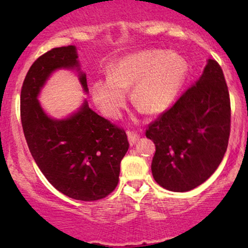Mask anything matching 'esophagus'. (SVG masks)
Listing matches in <instances>:
<instances>
[{"label": "esophagus", "mask_w": 248, "mask_h": 248, "mask_svg": "<svg viewBox=\"0 0 248 248\" xmlns=\"http://www.w3.org/2000/svg\"><path fill=\"white\" fill-rule=\"evenodd\" d=\"M127 137H128V141H130V144H134L135 142L139 140V138H140V134L135 131H128Z\"/></svg>", "instance_id": "1"}]
</instances>
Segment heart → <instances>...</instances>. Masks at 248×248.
Wrapping results in <instances>:
<instances>
[{
    "mask_svg": "<svg viewBox=\"0 0 248 248\" xmlns=\"http://www.w3.org/2000/svg\"><path fill=\"white\" fill-rule=\"evenodd\" d=\"M187 63L177 54L151 49L120 61L110 77L93 83L94 104L110 117H118L126 103V90L133 87L132 99L150 114L162 113L174 103L187 76Z\"/></svg>",
    "mask_w": 248,
    "mask_h": 248,
    "instance_id": "1",
    "label": "heart"
}]
</instances>
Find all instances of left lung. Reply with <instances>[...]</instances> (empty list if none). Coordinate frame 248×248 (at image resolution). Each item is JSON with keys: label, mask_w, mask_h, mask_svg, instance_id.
I'll list each match as a JSON object with an SVG mask.
<instances>
[{"label": "left lung", "mask_w": 248, "mask_h": 248, "mask_svg": "<svg viewBox=\"0 0 248 248\" xmlns=\"http://www.w3.org/2000/svg\"><path fill=\"white\" fill-rule=\"evenodd\" d=\"M230 98L221 66L209 60L201 78L148 125L155 181L172 192L204 183L221 162L230 135Z\"/></svg>", "instance_id": "left-lung-1"}]
</instances>
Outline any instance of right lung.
I'll list each match as a JSON object with an SVG mask.
<instances>
[{"label":"right lung","instance_id":"obj_1","mask_svg":"<svg viewBox=\"0 0 248 248\" xmlns=\"http://www.w3.org/2000/svg\"><path fill=\"white\" fill-rule=\"evenodd\" d=\"M76 47L52 48L39 56L26 74L20 96L22 130L32 158L57 191L80 201H97L116 188L121 161L128 150L124 128L88 106L66 120L47 116L37 100L53 71L78 67ZM88 91L86 74H80Z\"/></svg>","mask_w":248,"mask_h":248}]
</instances>
